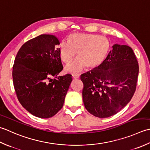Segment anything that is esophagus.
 <instances>
[{"instance_id": "esophagus-1", "label": "esophagus", "mask_w": 150, "mask_h": 150, "mask_svg": "<svg viewBox=\"0 0 150 150\" xmlns=\"http://www.w3.org/2000/svg\"><path fill=\"white\" fill-rule=\"evenodd\" d=\"M72 78L74 79H78L79 78V74H72Z\"/></svg>"}]
</instances>
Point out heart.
I'll use <instances>...</instances> for the list:
<instances>
[{"label":"heart","instance_id":"1","mask_svg":"<svg viewBox=\"0 0 150 150\" xmlns=\"http://www.w3.org/2000/svg\"><path fill=\"white\" fill-rule=\"evenodd\" d=\"M110 49L108 39L102 35L75 33L69 35L67 42L62 41L58 46L61 60L69 63L77 52V58L65 67V71L71 74L80 72L85 67L94 69L105 62Z\"/></svg>","mask_w":150,"mask_h":150}]
</instances>
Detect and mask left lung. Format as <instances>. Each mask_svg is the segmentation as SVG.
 Listing matches in <instances>:
<instances>
[{
    "label": "left lung",
    "mask_w": 150,
    "mask_h": 150,
    "mask_svg": "<svg viewBox=\"0 0 150 150\" xmlns=\"http://www.w3.org/2000/svg\"><path fill=\"white\" fill-rule=\"evenodd\" d=\"M98 68L81 75L84 105L91 114L108 118L117 114L135 92L139 64L132 48L115 44Z\"/></svg>",
    "instance_id": "obj_1"
}]
</instances>
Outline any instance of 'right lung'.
<instances>
[{"label":"right lung","mask_w":150,"mask_h":150,"mask_svg":"<svg viewBox=\"0 0 150 150\" xmlns=\"http://www.w3.org/2000/svg\"><path fill=\"white\" fill-rule=\"evenodd\" d=\"M59 44L54 35L42 34L26 42L15 57L12 76L17 98L37 117L50 118L62 108L72 80L71 74L58 76L63 70L56 48Z\"/></svg>","instance_id":"1"}]
</instances>
